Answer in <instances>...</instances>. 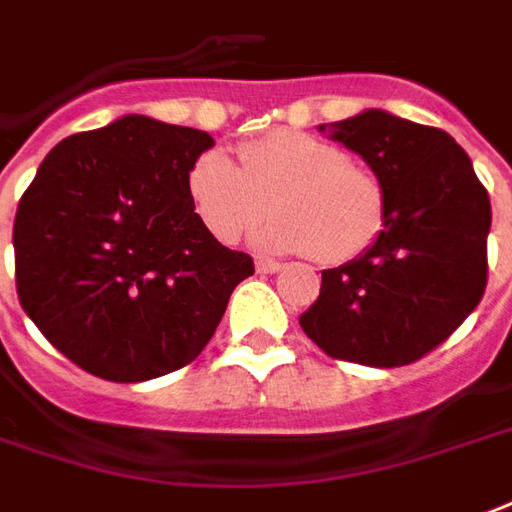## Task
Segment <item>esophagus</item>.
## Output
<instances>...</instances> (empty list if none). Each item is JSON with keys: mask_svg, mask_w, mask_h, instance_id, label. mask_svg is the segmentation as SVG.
I'll list each match as a JSON object with an SVG mask.
<instances>
[{"mask_svg": "<svg viewBox=\"0 0 512 512\" xmlns=\"http://www.w3.org/2000/svg\"><path fill=\"white\" fill-rule=\"evenodd\" d=\"M281 261H272V259H256V272L261 275H275V272H281Z\"/></svg>", "mask_w": 512, "mask_h": 512, "instance_id": "1", "label": "esophagus"}]
</instances>
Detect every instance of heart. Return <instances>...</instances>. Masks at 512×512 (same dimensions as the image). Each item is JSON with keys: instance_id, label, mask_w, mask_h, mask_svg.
<instances>
[{"instance_id": "b5f03b06", "label": "heart", "mask_w": 512, "mask_h": 512, "mask_svg": "<svg viewBox=\"0 0 512 512\" xmlns=\"http://www.w3.org/2000/svg\"><path fill=\"white\" fill-rule=\"evenodd\" d=\"M190 207L223 245L251 234L275 207L278 218L256 234L264 251L354 259L382 229L379 179L333 141L278 130L237 147V163L207 149L188 171Z\"/></svg>"}]
</instances>
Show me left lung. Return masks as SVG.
Returning a JSON list of instances; mask_svg holds the SVG:
<instances>
[{
  "label": "left lung",
  "mask_w": 512,
  "mask_h": 512,
  "mask_svg": "<svg viewBox=\"0 0 512 512\" xmlns=\"http://www.w3.org/2000/svg\"><path fill=\"white\" fill-rule=\"evenodd\" d=\"M319 130L371 166L384 212L382 231L357 259L322 272L302 330L338 360L409 365L445 341L486 292L488 193L445 130L382 108Z\"/></svg>",
  "instance_id": "left-lung-1"
}]
</instances>
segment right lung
Returning a JSON list of instances; mask_svg holds the SVG:
<instances>
[{"label": "right lung", "instance_id": "1", "mask_svg": "<svg viewBox=\"0 0 512 512\" xmlns=\"http://www.w3.org/2000/svg\"><path fill=\"white\" fill-rule=\"evenodd\" d=\"M210 133L125 114L59 141L18 201V300L89 374L147 382L193 363L253 275L188 199Z\"/></svg>", "mask_w": 512, "mask_h": 512}]
</instances>
